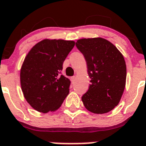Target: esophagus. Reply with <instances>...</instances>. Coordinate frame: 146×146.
Instances as JSON below:
<instances>
[{
  "label": "esophagus",
  "mask_w": 146,
  "mask_h": 146,
  "mask_svg": "<svg viewBox=\"0 0 146 146\" xmlns=\"http://www.w3.org/2000/svg\"><path fill=\"white\" fill-rule=\"evenodd\" d=\"M75 76H72L71 77V81H72V83H74V81H75Z\"/></svg>",
  "instance_id": "1"
}]
</instances>
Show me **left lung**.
I'll list each match as a JSON object with an SVG mask.
<instances>
[{
    "mask_svg": "<svg viewBox=\"0 0 146 146\" xmlns=\"http://www.w3.org/2000/svg\"><path fill=\"white\" fill-rule=\"evenodd\" d=\"M77 48L84 56L91 80L81 98L86 109L94 113H108L116 107L126 85L124 58L113 44L103 38L81 39Z\"/></svg>",
    "mask_w": 146,
    "mask_h": 146,
    "instance_id": "obj_1",
    "label": "left lung"
}]
</instances>
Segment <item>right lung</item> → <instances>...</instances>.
I'll return each instance as SVG.
<instances>
[{
  "label": "right lung",
  "instance_id": "obj_1",
  "mask_svg": "<svg viewBox=\"0 0 146 146\" xmlns=\"http://www.w3.org/2000/svg\"><path fill=\"white\" fill-rule=\"evenodd\" d=\"M74 46V41L44 39L25 58L20 70L21 88L25 99L37 111H55L69 93L71 81L61 72Z\"/></svg>",
  "mask_w": 146,
  "mask_h": 146
}]
</instances>
